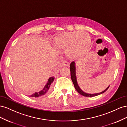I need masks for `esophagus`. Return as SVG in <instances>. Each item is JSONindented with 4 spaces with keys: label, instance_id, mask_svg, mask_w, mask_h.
<instances>
[{
    "label": "esophagus",
    "instance_id": "obj_1",
    "mask_svg": "<svg viewBox=\"0 0 127 127\" xmlns=\"http://www.w3.org/2000/svg\"><path fill=\"white\" fill-rule=\"evenodd\" d=\"M62 65H63V66H68L70 65V64L66 61H64L62 63Z\"/></svg>",
    "mask_w": 127,
    "mask_h": 127
}]
</instances>
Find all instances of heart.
<instances>
[{
    "mask_svg": "<svg viewBox=\"0 0 127 127\" xmlns=\"http://www.w3.org/2000/svg\"><path fill=\"white\" fill-rule=\"evenodd\" d=\"M89 35L85 32H71L57 35L54 39V45L60 50L66 52L71 59H77L87 53L90 46Z\"/></svg>",
    "mask_w": 127,
    "mask_h": 127,
    "instance_id": "b5f03b06",
    "label": "heart"
}]
</instances>
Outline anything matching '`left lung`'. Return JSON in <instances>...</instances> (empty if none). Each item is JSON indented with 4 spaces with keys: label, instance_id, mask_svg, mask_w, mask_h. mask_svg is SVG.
<instances>
[{
    "label": "left lung",
    "instance_id": "obj_1",
    "mask_svg": "<svg viewBox=\"0 0 127 127\" xmlns=\"http://www.w3.org/2000/svg\"><path fill=\"white\" fill-rule=\"evenodd\" d=\"M70 71H71V79L73 83L74 86L75 87V89H76V90L80 94V95L85 96V97H94L97 96L98 95H100L101 94H103L104 92H105L106 90L108 89V88H109V87L104 90L103 92H101L100 93H98V94H87L85 92H84L80 88V87H79L78 84H77V78H76V75H75V63L74 62H72L70 64Z\"/></svg>",
    "mask_w": 127,
    "mask_h": 127
}]
</instances>
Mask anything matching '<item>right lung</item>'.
<instances>
[{
	"label": "right lung",
	"instance_id": "1",
	"mask_svg": "<svg viewBox=\"0 0 127 127\" xmlns=\"http://www.w3.org/2000/svg\"><path fill=\"white\" fill-rule=\"evenodd\" d=\"M54 80V78L53 77H51L50 78H49L48 80L47 84L46 85V86L44 87V88L39 92H35L33 94H32V95H30V97L37 98L40 96H42L43 95H46V94L48 93L50 91V85H51V84L53 82Z\"/></svg>",
	"mask_w": 127,
	"mask_h": 127
}]
</instances>
